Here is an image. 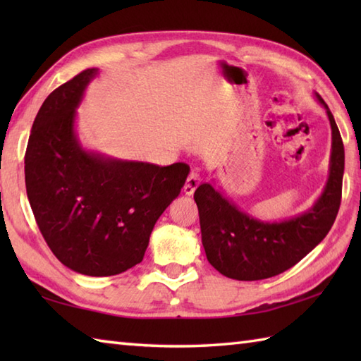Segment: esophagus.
Here are the masks:
<instances>
[{"label": "esophagus", "mask_w": 361, "mask_h": 361, "mask_svg": "<svg viewBox=\"0 0 361 361\" xmlns=\"http://www.w3.org/2000/svg\"><path fill=\"white\" fill-rule=\"evenodd\" d=\"M198 185H200V175L192 171L189 173L185 186H183V192L186 195H192L195 192V189L198 188Z\"/></svg>", "instance_id": "obj_1"}]
</instances>
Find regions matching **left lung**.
Masks as SVG:
<instances>
[{"label":"left lung","instance_id":"left-lung-1","mask_svg":"<svg viewBox=\"0 0 361 361\" xmlns=\"http://www.w3.org/2000/svg\"><path fill=\"white\" fill-rule=\"evenodd\" d=\"M332 128L329 176L312 208L279 221H264L229 202L216 183L197 188L194 200L200 216L202 243L209 264L226 278L259 281L296 265L324 239L341 203L344 147L334 114L318 93Z\"/></svg>","mask_w":361,"mask_h":361}]
</instances>
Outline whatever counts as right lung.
I'll list each match as a JSON object with an SVG mask.
<instances>
[{
    "label": "right lung",
    "mask_w": 361,
    "mask_h": 361,
    "mask_svg": "<svg viewBox=\"0 0 361 361\" xmlns=\"http://www.w3.org/2000/svg\"><path fill=\"white\" fill-rule=\"evenodd\" d=\"M99 74L82 71L44 99L30 130L26 192L56 257L85 276H114L140 264L161 214L180 195L189 166L111 158L83 147L75 118Z\"/></svg>",
    "instance_id": "obj_1"
}]
</instances>
